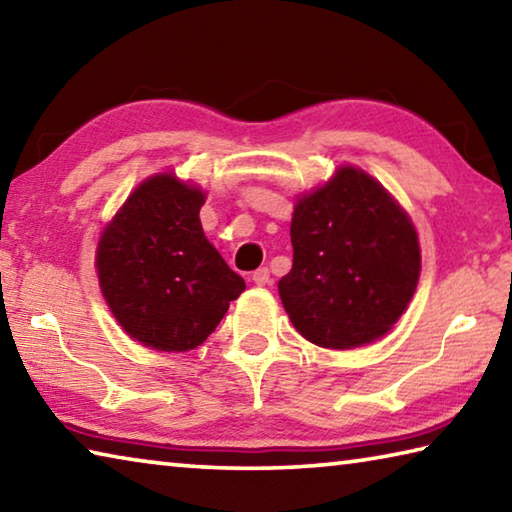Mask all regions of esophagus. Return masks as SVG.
Segmentation results:
<instances>
[{"label":"esophagus","instance_id":"1","mask_svg":"<svg viewBox=\"0 0 512 512\" xmlns=\"http://www.w3.org/2000/svg\"><path fill=\"white\" fill-rule=\"evenodd\" d=\"M253 282L257 284V287H266L268 282H271V271H268L266 266H262V268H257V271L253 273Z\"/></svg>","mask_w":512,"mask_h":512}]
</instances>
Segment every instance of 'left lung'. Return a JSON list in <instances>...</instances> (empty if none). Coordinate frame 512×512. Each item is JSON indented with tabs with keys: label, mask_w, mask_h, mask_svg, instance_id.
Here are the masks:
<instances>
[{
	"label": "left lung",
	"mask_w": 512,
	"mask_h": 512,
	"mask_svg": "<svg viewBox=\"0 0 512 512\" xmlns=\"http://www.w3.org/2000/svg\"><path fill=\"white\" fill-rule=\"evenodd\" d=\"M293 266L277 282L293 327L320 348L348 350L384 336L420 277L418 232L366 171L341 167L298 198Z\"/></svg>",
	"instance_id": "left-lung-1"
}]
</instances>
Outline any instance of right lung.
<instances>
[{
    "instance_id": "right-lung-1",
    "label": "right lung",
    "mask_w": 512,
    "mask_h": 512,
    "mask_svg": "<svg viewBox=\"0 0 512 512\" xmlns=\"http://www.w3.org/2000/svg\"><path fill=\"white\" fill-rule=\"evenodd\" d=\"M203 203L201 189L158 173L126 198L99 239L103 298L146 348L194 350L246 289L207 241L198 219Z\"/></svg>"
}]
</instances>
